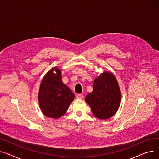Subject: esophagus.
Listing matches in <instances>:
<instances>
[{"mask_svg": "<svg viewBox=\"0 0 159 159\" xmlns=\"http://www.w3.org/2000/svg\"><path fill=\"white\" fill-rule=\"evenodd\" d=\"M83 97H84V96H83V95H82V94H78L77 95V96H76V98H77V99H82Z\"/></svg>", "mask_w": 159, "mask_h": 159, "instance_id": "esophagus-1", "label": "esophagus"}]
</instances>
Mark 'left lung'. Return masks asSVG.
<instances>
[{
	"instance_id": "left-lung-1",
	"label": "left lung",
	"mask_w": 159,
	"mask_h": 159,
	"mask_svg": "<svg viewBox=\"0 0 159 159\" xmlns=\"http://www.w3.org/2000/svg\"><path fill=\"white\" fill-rule=\"evenodd\" d=\"M121 99L118 82L110 71H104L95 78L93 91L85 98L93 115L100 120L113 116L119 109Z\"/></svg>"
}]
</instances>
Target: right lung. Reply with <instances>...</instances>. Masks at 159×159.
Returning a JSON list of instances; mask_svg holds the SVG:
<instances>
[{
    "label": "right lung",
    "mask_w": 159,
    "mask_h": 159,
    "mask_svg": "<svg viewBox=\"0 0 159 159\" xmlns=\"http://www.w3.org/2000/svg\"><path fill=\"white\" fill-rule=\"evenodd\" d=\"M75 97L71 90L62 82L61 71L50 69L41 80L38 100L45 116L57 119L64 115Z\"/></svg>",
    "instance_id": "add662e5"
}]
</instances>
